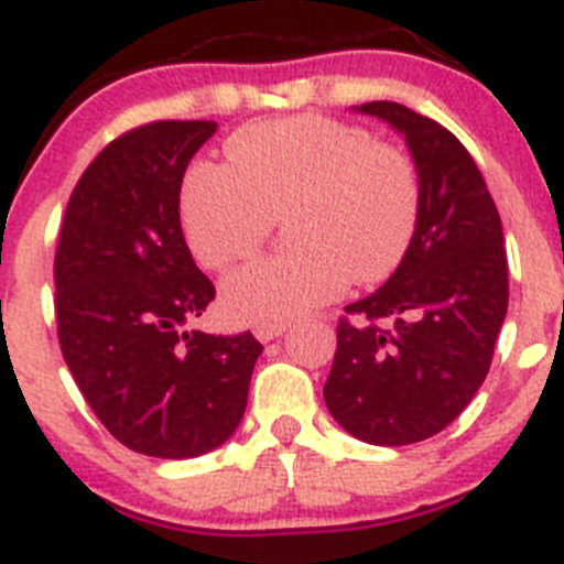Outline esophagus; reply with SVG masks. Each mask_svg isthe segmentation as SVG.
<instances>
[{
  "label": "esophagus",
  "mask_w": 564,
  "mask_h": 564,
  "mask_svg": "<svg viewBox=\"0 0 564 564\" xmlns=\"http://www.w3.org/2000/svg\"><path fill=\"white\" fill-rule=\"evenodd\" d=\"M285 333V322H273V325H257L253 327V336L259 341H271V338H279Z\"/></svg>",
  "instance_id": "34e87169"
}]
</instances>
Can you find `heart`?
<instances>
[{"mask_svg": "<svg viewBox=\"0 0 564 564\" xmlns=\"http://www.w3.org/2000/svg\"><path fill=\"white\" fill-rule=\"evenodd\" d=\"M226 166L197 163L181 192L188 248L206 268L242 262L282 217L291 251L239 268L223 305L239 322L273 325L347 288L395 273L421 217L410 152L325 115L257 121L223 147Z\"/></svg>", "mask_w": 564, "mask_h": 564, "instance_id": "b5f03b06", "label": "heart"}]
</instances>
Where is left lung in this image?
I'll return each instance as SVG.
<instances>
[{
  "mask_svg": "<svg viewBox=\"0 0 564 564\" xmlns=\"http://www.w3.org/2000/svg\"><path fill=\"white\" fill-rule=\"evenodd\" d=\"M358 109L406 138L421 217L387 285L344 307L325 403L358 441L406 446L446 430L486 381L508 307V257L500 212L449 129L395 101Z\"/></svg>",
  "mask_w": 564,
  "mask_h": 564,
  "instance_id": "8db88e82",
  "label": "left lung"
}]
</instances>
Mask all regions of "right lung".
I'll return each mask as SVG.
<instances>
[{
	"label": "right lung",
	"mask_w": 564,
	"mask_h": 564,
	"mask_svg": "<svg viewBox=\"0 0 564 564\" xmlns=\"http://www.w3.org/2000/svg\"><path fill=\"white\" fill-rule=\"evenodd\" d=\"M212 121H152L84 169L58 231V344L98 421L127 449L183 460L246 412L262 344L186 330L214 302L181 228V183Z\"/></svg>",
	"instance_id": "obj_1"
}]
</instances>
